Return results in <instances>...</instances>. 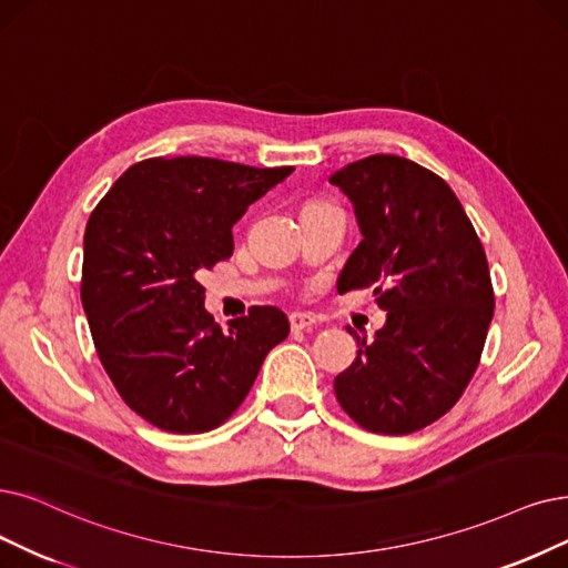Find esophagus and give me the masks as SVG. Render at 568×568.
Segmentation results:
<instances>
[{"instance_id":"obj_1","label":"esophagus","mask_w":568,"mask_h":568,"mask_svg":"<svg viewBox=\"0 0 568 568\" xmlns=\"http://www.w3.org/2000/svg\"><path fill=\"white\" fill-rule=\"evenodd\" d=\"M288 322H291V328H293V331H307V328H312V326L316 324L314 316H312V314H305V312H291Z\"/></svg>"}]
</instances>
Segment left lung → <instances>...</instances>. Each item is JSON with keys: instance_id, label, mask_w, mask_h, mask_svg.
I'll return each instance as SVG.
<instances>
[{"instance_id": "8db88e82", "label": "left lung", "mask_w": 568, "mask_h": 568, "mask_svg": "<svg viewBox=\"0 0 568 568\" xmlns=\"http://www.w3.org/2000/svg\"><path fill=\"white\" fill-rule=\"evenodd\" d=\"M328 181L363 235L337 291L373 286L387 312L371 343L354 333L358 356L335 398L373 434H413L459 400L480 363L494 314L483 242L455 191L407 158L368 155Z\"/></svg>"}]
</instances>
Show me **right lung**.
Wrapping results in <instances>:
<instances>
[{"instance_id": "obj_1", "label": "right lung", "mask_w": 568, "mask_h": 568, "mask_svg": "<svg viewBox=\"0 0 568 568\" xmlns=\"http://www.w3.org/2000/svg\"><path fill=\"white\" fill-rule=\"evenodd\" d=\"M293 168L216 158H149L123 172L83 235L81 303L106 375L134 413L170 434L229 419L288 335L258 305L223 331L205 310L200 270L233 256V225Z\"/></svg>"}]
</instances>
